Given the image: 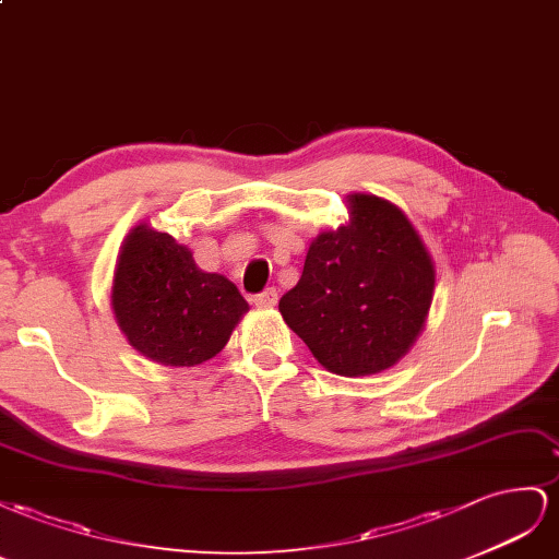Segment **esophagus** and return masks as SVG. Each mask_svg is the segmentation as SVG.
Wrapping results in <instances>:
<instances>
[{"mask_svg": "<svg viewBox=\"0 0 559 559\" xmlns=\"http://www.w3.org/2000/svg\"><path fill=\"white\" fill-rule=\"evenodd\" d=\"M276 301H278V290H276V288H266L264 293L252 297V305H254V307H262V309L276 307Z\"/></svg>", "mask_w": 559, "mask_h": 559, "instance_id": "34e87169", "label": "esophagus"}]
</instances>
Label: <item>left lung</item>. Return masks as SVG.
I'll list each match as a JSON object with an SVG mask.
<instances>
[{"mask_svg": "<svg viewBox=\"0 0 559 559\" xmlns=\"http://www.w3.org/2000/svg\"><path fill=\"white\" fill-rule=\"evenodd\" d=\"M346 203L348 222L316 236L278 311L325 370L365 377L391 368L419 337L436 266L397 205L372 194Z\"/></svg>", "mask_w": 559, "mask_h": 559, "instance_id": "obj_1", "label": "left lung"}]
</instances>
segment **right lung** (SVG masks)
I'll return each mask as SVG.
<instances>
[{"label": "right lung", "instance_id": "right-lung-1", "mask_svg": "<svg viewBox=\"0 0 559 559\" xmlns=\"http://www.w3.org/2000/svg\"><path fill=\"white\" fill-rule=\"evenodd\" d=\"M111 311L142 356L194 368L225 348L248 301L229 278L201 271L170 234L138 225L119 250Z\"/></svg>", "mask_w": 559, "mask_h": 559}]
</instances>
